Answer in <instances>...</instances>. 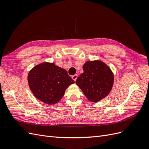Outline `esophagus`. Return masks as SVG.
<instances>
[{
    "instance_id": "1",
    "label": "esophagus",
    "mask_w": 149,
    "mask_h": 149,
    "mask_svg": "<svg viewBox=\"0 0 149 149\" xmlns=\"http://www.w3.org/2000/svg\"><path fill=\"white\" fill-rule=\"evenodd\" d=\"M77 78H78L77 74H74L73 76H72V79H73L74 81H76V79H77Z\"/></svg>"
}]
</instances>
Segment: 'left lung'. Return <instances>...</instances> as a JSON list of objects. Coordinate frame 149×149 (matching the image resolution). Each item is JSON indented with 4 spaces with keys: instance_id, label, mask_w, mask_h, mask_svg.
Returning <instances> with one entry per match:
<instances>
[{
    "instance_id": "1",
    "label": "left lung",
    "mask_w": 149,
    "mask_h": 149,
    "mask_svg": "<svg viewBox=\"0 0 149 149\" xmlns=\"http://www.w3.org/2000/svg\"><path fill=\"white\" fill-rule=\"evenodd\" d=\"M83 73L76 81L88 100L97 102L109 95L114 84L113 72L105 63L96 60L85 62Z\"/></svg>"
}]
</instances>
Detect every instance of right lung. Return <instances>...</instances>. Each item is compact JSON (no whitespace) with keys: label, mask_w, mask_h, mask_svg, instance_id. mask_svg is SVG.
<instances>
[{"label":"right lung","mask_w":149,"mask_h":149,"mask_svg":"<svg viewBox=\"0 0 149 149\" xmlns=\"http://www.w3.org/2000/svg\"><path fill=\"white\" fill-rule=\"evenodd\" d=\"M27 80L34 96L48 105L59 102L65 90L74 83L66 70L47 61L34 66L29 71Z\"/></svg>","instance_id":"1"}]
</instances>
